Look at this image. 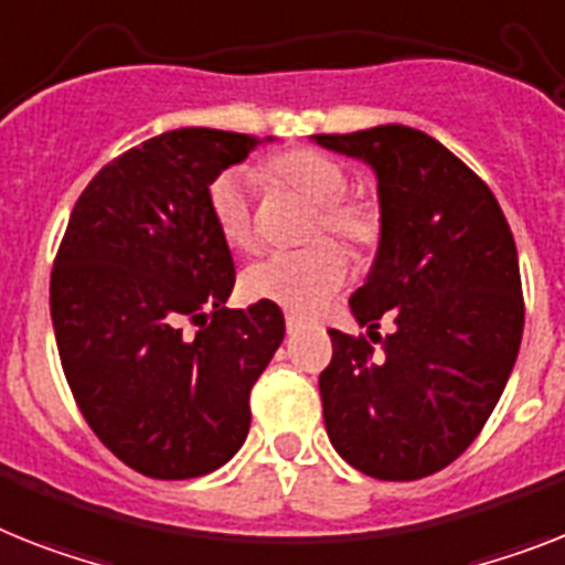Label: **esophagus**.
Here are the masks:
<instances>
[{
    "mask_svg": "<svg viewBox=\"0 0 565 565\" xmlns=\"http://www.w3.org/2000/svg\"><path fill=\"white\" fill-rule=\"evenodd\" d=\"M286 329H288V334L300 332V329H302L300 317H297V315H286Z\"/></svg>",
    "mask_w": 565,
    "mask_h": 565,
    "instance_id": "esophagus-1",
    "label": "esophagus"
}]
</instances>
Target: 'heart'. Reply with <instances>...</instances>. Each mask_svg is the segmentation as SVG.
I'll return each mask as SVG.
<instances>
[{
    "label": "heart",
    "mask_w": 565,
    "mask_h": 565,
    "mask_svg": "<svg viewBox=\"0 0 565 565\" xmlns=\"http://www.w3.org/2000/svg\"><path fill=\"white\" fill-rule=\"evenodd\" d=\"M271 188L288 190L297 199L315 207L306 239L315 242L297 254H271L256 259L242 274V291L248 300L271 302L288 311H315L343 286L347 279V256L334 242H317L323 236L338 239L352 256L363 259L381 242V210L370 199H352L349 193V170L338 158L317 149H288L259 170ZM207 210L218 236L233 250L256 248L254 204L248 184L239 172H222L207 188Z\"/></svg>",
    "instance_id": "b5f03b06"
}]
</instances>
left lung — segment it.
Returning a JSON list of instances; mask_svg holds the SVG:
<instances>
[{
    "label": "left lung",
    "instance_id": "8db88e82",
    "mask_svg": "<svg viewBox=\"0 0 565 565\" xmlns=\"http://www.w3.org/2000/svg\"><path fill=\"white\" fill-rule=\"evenodd\" d=\"M375 170L381 242L320 372L329 441L366 477L409 482L459 459L497 407L523 340L520 263L500 202L436 138L401 124L315 135Z\"/></svg>",
    "mask_w": 565,
    "mask_h": 565
}]
</instances>
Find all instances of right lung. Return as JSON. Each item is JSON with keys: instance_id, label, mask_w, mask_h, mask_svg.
<instances>
[{"instance_id": "1", "label": "right lung", "mask_w": 565, "mask_h": 565, "mask_svg": "<svg viewBox=\"0 0 565 565\" xmlns=\"http://www.w3.org/2000/svg\"><path fill=\"white\" fill-rule=\"evenodd\" d=\"M256 143L204 126L156 135L88 181L60 242L51 320L65 381L97 439L143 477L222 468L286 338L279 306L225 309L236 271L207 210L213 179Z\"/></svg>"}]
</instances>
